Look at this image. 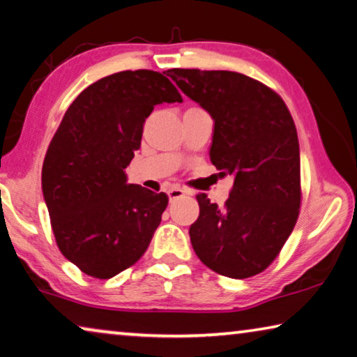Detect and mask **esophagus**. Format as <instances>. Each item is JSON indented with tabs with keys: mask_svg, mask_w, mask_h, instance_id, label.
I'll return each mask as SVG.
<instances>
[{
	"mask_svg": "<svg viewBox=\"0 0 357 357\" xmlns=\"http://www.w3.org/2000/svg\"><path fill=\"white\" fill-rule=\"evenodd\" d=\"M185 194H188V190H184L181 188H172L168 190V199H169V202H173V200H176V199H179V197H183Z\"/></svg>",
	"mask_w": 357,
	"mask_h": 357,
	"instance_id": "1",
	"label": "esophagus"
}]
</instances>
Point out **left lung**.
<instances>
[{
    "label": "left lung",
    "mask_w": 357,
    "mask_h": 357,
    "mask_svg": "<svg viewBox=\"0 0 357 357\" xmlns=\"http://www.w3.org/2000/svg\"><path fill=\"white\" fill-rule=\"evenodd\" d=\"M167 75L215 121L210 160L234 185L225 208L197 195L189 229L200 261L247 279L268 268L294 231L301 204L300 144L279 94L237 72L172 68Z\"/></svg>",
    "instance_id": "8db88e82"
}]
</instances>
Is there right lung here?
Instances as JSON below:
<instances>
[{"mask_svg":"<svg viewBox=\"0 0 357 357\" xmlns=\"http://www.w3.org/2000/svg\"><path fill=\"white\" fill-rule=\"evenodd\" d=\"M163 102H183L163 73L104 77L78 94L47 147L41 188L57 247L91 278L135 264L160 225L167 194L128 184L125 168L146 119Z\"/></svg>","mask_w":357,"mask_h":357,"instance_id":"add662e5","label":"right lung"}]
</instances>
